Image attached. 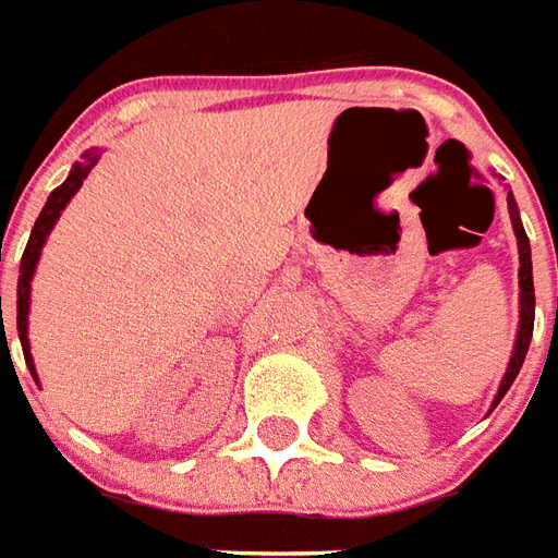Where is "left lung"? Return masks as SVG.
Segmentation results:
<instances>
[{"label":"left lung","mask_w":558,"mask_h":558,"mask_svg":"<svg viewBox=\"0 0 558 558\" xmlns=\"http://www.w3.org/2000/svg\"><path fill=\"white\" fill-rule=\"evenodd\" d=\"M511 219L513 231H517V246H520V330H517V345H513V357L508 363V373L501 378L499 393H496V402L508 393V387L513 385V378L520 373V366L525 361V351H529V339H532V327H535V286H532V252H529V236H525L523 225L517 219V207L511 201Z\"/></svg>","instance_id":"obj_1"}]
</instances>
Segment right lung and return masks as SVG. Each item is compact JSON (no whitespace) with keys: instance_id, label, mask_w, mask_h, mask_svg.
I'll list each match as a JSON object with an SVG mask.
<instances>
[{"instance_id":"add662e5","label":"right lung","mask_w":558,"mask_h":558,"mask_svg":"<svg viewBox=\"0 0 558 558\" xmlns=\"http://www.w3.org/2000/svg\"><path fill=\"white\" fill-rule=\"evenodd\" d=\"M98 161L96 149L93 153H83V165H74L69 173V180L62 185H57L50 197H47L45 209L41 216L35 219L33 234H29V243L23 248V258H20V279H17V333H20V345H23V357H26V366L35 378V366H33V354H29V336H26V315H29V282H33L35 264H38V255H41V246H45L47 234L50 228L57 225L59 213L65 209V204L71 201V195L81 189V183L86 180V173L93 171V165ZM2 333H5V324H2Z\"/></svg>"}]
</instances>
